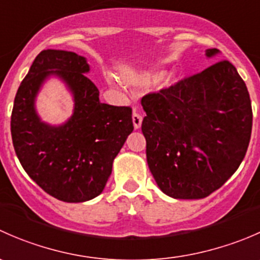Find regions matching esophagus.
<instances>
[{"mask_svg":"<svg viewBox=\"0 0 260 260\" xmlns=\"http://www.w3.org/2000/svg\"><path fill=\"white\" fill-rule=\"evenodd\" d=\"M132 120H133V125H135V129H140L141 125H142V115L137 113V112H133Z\"/></svg>","mask_w":260,"mask_h":260,"instance_id":"1","label":"esophagus"}]
</instances>
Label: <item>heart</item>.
Returning <instances> with one entry per match:
<instances>
[{"mask_svg": "<svg viewBox=\"0 0 260 260\" xmlns=\"http://www.w3.org/2000/svg\"><path fill=\"white\" fill-rule=\"evenodd\" d=\"M162 77H164V73L162 72L146 73V74L142 75V78H141V81H142L143 84H147V85H151V84H156L157 81L161 80ZM108 83L113 84L114 81H113V79H111V78H109Z\"/></svg>", "mask_w": 260, "mask_h": 260, "instance_id": "obj_1", "label": "heart"}]
</instances>
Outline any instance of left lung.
I'll return each mask as SVG.
<instances>
[{
  "label": "left lung",
  "mask_w": 260,
  "mask_h": 260,
  "mask_svg": "<svg viewBox=\"0 0 260 260\" xmlns=\"http://www.w3.org/2000/svg\"><path fill=\"white\" fill-rule=\"evenodd\" d=\"M217 52L208 49L206 56ZM141 103L147 164L166 195L206 198L240 166L253 112L245 83L230 61L146 94Z\"/></svg>",
  "instance_id": "8db88e82"
}]
</instances>
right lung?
Here are the masks:
<instances>
[{
	"label": "right lung",
	"mask_w": 260,
	"mask_h": 260,
	"mask_svg": "<svg viewBox=\"0 0 260 260\" xmlns=\"http://www.w3.org/2000/svg\"><path fill=\"white\" fill-rule=\"evenodd\" d=\"M85 57L64 50H43L21 81L11 114L15 152L26 174L45 192L65 203H84L102 193L113 159L133 131L132 108L99 102L85 73ZM50 75L67 83L75 113L65 125L41 122L35 96Z\"/></svg>",
	"instance_id": "right-lung-1"
}]
</instances>
